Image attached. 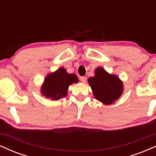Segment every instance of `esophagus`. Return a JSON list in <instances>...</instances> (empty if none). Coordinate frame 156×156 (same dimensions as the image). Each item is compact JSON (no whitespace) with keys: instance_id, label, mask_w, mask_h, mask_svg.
Wrapping results in <instances>:
<instances>
[{"instance_id":"34e87169","label":"esophagus","mask_w":156,"mask_h":156,"mask_svg":"<svg viewBox=\"0 0 156 156\" xmlns=\"http://www.w3.org/2000/svg\"><path fill=\"white\" fill-rule=\"evenodd\" d=\"M87 77H85V76H83V77H80V81L82 82V83H86V82H87Z\"/></svg>"}]
</instances>
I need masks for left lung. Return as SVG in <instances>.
<instances>
[{"mask_svg": "<svg viewBox=\"0 0 156 156\" xmlns=\"http://www.w3.org/2000/svg\"><path fill=\"white\" fill-rule=\"evenodd\" d=\"M94 98L104 105H111L120 98L124 90L123 82L115 74H110L103 67L94 69V76L88 79Z\"/></svg>", "mask_w": 156, "mask_h": 156, "instance_id": "left-lung-1", "label": "left lung"}]
</instances>
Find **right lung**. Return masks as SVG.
Returning a JSON list of instances; mask_svg holds the SVG:
<instances>
[{"mask_svg":"<svg viewBox=\"0 0 156 156\" xmlns=\"http://www.w3.org/2000/svg\"><path fill=\"white\" fill-rule=\"evenodd\" d=\"M78 82L76 75L69 74L64 67H60L46 76L41 86L40 93L51 101H58L67 95L69 86Z\"/></svg>","mask_w":156,"mask_h":156,"instance_id":"add662e5","label":"right lung"}]
</instances>
